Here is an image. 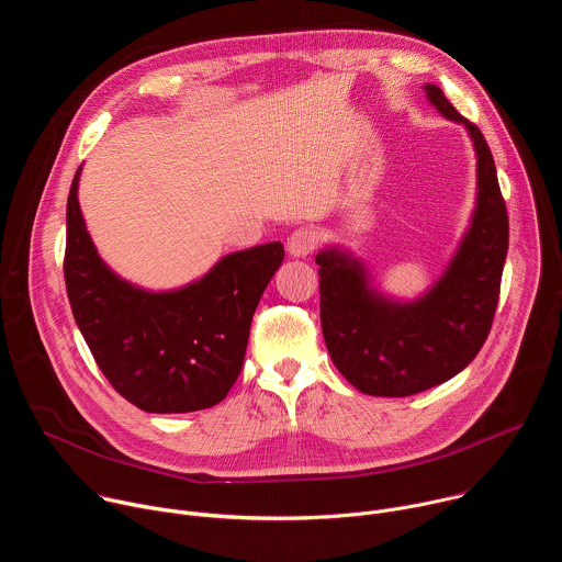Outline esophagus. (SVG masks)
<instances>
[{
	"instance_id": "34e87169",
	"label": "esophagus",
	"mask_w": 562,
	"mask_h": 562,
	"mask_svg": "<svg viewBox=\"0 0 562 562\" xmlns=\"http://www.w3.org/2000/svg\"><path fill=\"white\" fill-rule=\"evenodd\" d=\"M315 247H317V231L311 226L295 228L286 239V249L293 258H306L308 254H313Z\"/></svg>"
}]
</instances>
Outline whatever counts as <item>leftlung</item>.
<instances>
[{
    "label": "left lung",
    "mask_w": 562,
    "mask_h": 562,
    "mask_svg": "<svg viewBox=\"0 0 562 562\" xmlns=\"http://www.w3.org/2000/svg\"><path fill=\"white\" fill-rule=\"evenodd\" d=\"M429 102L467 126L477 155V202L447 273L420 300L391 302L369 289L358 260L340 251L315 256L319 319L338 371L362 393L405 397L460 373L483 349L498 306L509 247V217L494 155L480 128L436 85Z\"/></svg>",
    "instance_id": "8db88e82"
}]
</instances>
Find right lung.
<instances>
[{
  "label": "right lung",
  "instance_id": "1",
  "mask_svg": "<svg viewBox=\"0 0 562 562\" xmlns=\"http://www.w3.org/2000/svg\"><path fill=\"white\" fill-rule=\"evenodd\" d=\"M77 180L79 169L66 202L64 280L98 367L148 414L217 405L243 371L256 306L284 247L269 243L231 254L184 289L150 293L117 278L98 256L79 211Z\"/></svg>",
  "mask_w": 562,
  "mask_h": 562
}]
</instances>
